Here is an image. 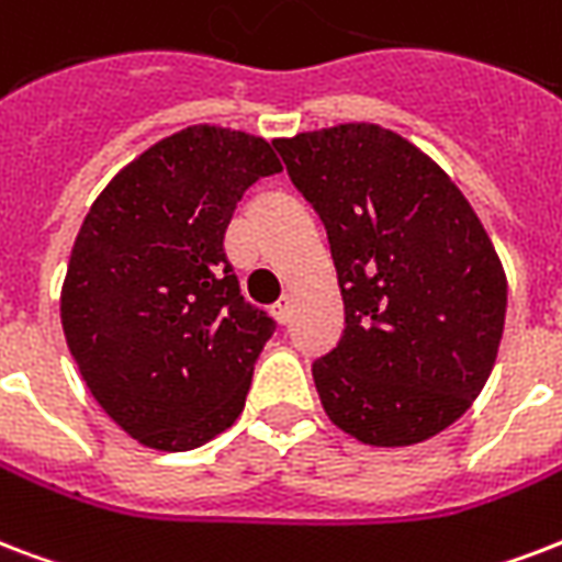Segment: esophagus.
Listing matches in <instances>:
<instances>
[{
	"instance_id": "34e87169",
	"label": "esophagus",
	"mask_w": 562,
	"mask_h": 562,
	"mask_svg": "<svg viewBox=\"0 0 562 562\" xmlns=\"http://www.w3.org/2000/svg\"><path fill=\"white\" fill-rule=\"evenodd\" d=\"M291 306H294V300H291L289 294H285V297H280V300H277V303H273L271 315H273V318H277V321H280V324H289Z\"/></svg>"
}]
</instances>
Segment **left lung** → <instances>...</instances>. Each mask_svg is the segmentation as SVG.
Masks as SVG:
<instances>
[{"label": "left lung", "mask_w": 562, "mask_h": 562, "mask_svg": "<svg viewBox=\"0 0 562 562\" xmlns=\"http://www.w3.org/2000/svg\"><path fill=\"white\" fill-rule=\"evenodd\" d=\"M318 212L345 333L312 362L324 413L376 448L442 434L498 357L507 277L469 200L434 158L374 123L277 138Z\"/></svg>", "instance_id": "8db88e82"}]
</instances>
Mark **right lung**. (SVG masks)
Instances as JSON below:
<instances>
[{
  "label": "right lung",
  "instance_id": "obj_1",
  "mask_svg": "<svg viewBox=\"0 0 562 562\" xmlns=\"http://www.w3.org/2000/svg\"><path fill=\"white\" fill-rule=\"evenodd\" d=\"M271 144L188 126L97 196L61 289L67 348L97 404L156 451L200 448L241 415L273 318L241 297L224 235Z\"/></svg>",
  "mask_w": 562,
  "mask_h": 562
}]
</instances>
